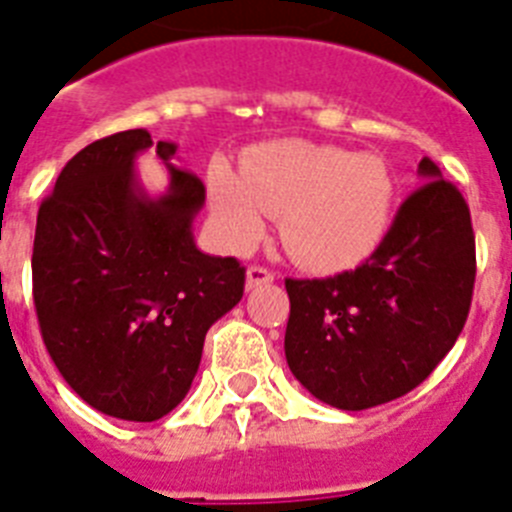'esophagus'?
<instances>
[{"mask_svg":"<svg viewBox=\"0 0 512 512\" xmlns=\"http://www.w3.org/2000/svg\"><path fill=\"white\" fill-rule=\"evenodd\" d=\"M275 275L270 273L268 268H260V265H252L250 270H247V291H252V288L257 286H268V283H273Z\"/></svg>","mask_w":512,"mask_h":512,"instance_id":"obj_1","label":"esophagus"}]
</instances>
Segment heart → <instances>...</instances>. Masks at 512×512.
Returning <instances> with one entry per match:
<instances>
[{
    "mask_svg": "<svg viewBox=\"0 0 512 512\" xmlns=\"http://www.w3.org/2000/svg\"><path fill=\"white\" fill-rule=\"evenodd\" d=\"M213 224L231 250H247L265 231V213L283 216L288 255L317 273H342L366 262L384 242L397 182L379 154L286 139L260 146L239 175L208 172Z\"/></svg>",
    "mask_w": 512,
    "mask_h": 512,
    "instance_id": "1",
    "label": "heart"
}]
</instances>
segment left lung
<instances>
[{
    "label": "left lung",
    "mask_w": 512,
    "mask_h": 512,
    "mask_svg": "<svg viewBox=\"0 0 512 512\" xmlns=\"http://www.w3.org/2000/svg\"><path fill=\"white\" fill-rule=\"evenodd\" d=\"M417 175L422 188L361 268L286 281L288 368L337 410L361 412L412 391L464 330L477 275L469 206L428 157Z\"/></svg>",
    "instance_id": "left-lung-1"
}]
</instances>
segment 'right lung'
<instances>
[{"label":"right lung","mask_w":512,"mask_h":512,"mask_svg":"<svg viewBox=\"0 0 512 512\" xmlns=\"http://www.w3.org/2000/svg\"><path fill=\"white\" fill-rule=\"evenodd\" d=\"M149 131L113 133L66 162L41 203L33 299L66 384L97 412L154 422L190 391L213 322L239 304L244 268L195 247L206 188L159 141L167 190L144 188Z\"/></svg>","instance_id":"obj_1"}]
</instances>
